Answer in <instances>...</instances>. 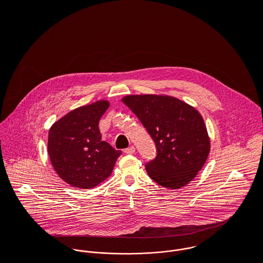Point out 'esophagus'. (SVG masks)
Returning <instances> with one entry per match:
<instances>
[{
  "mask_svg": "<svg viewBox=\"0 0 263 263\" xmlns=\"http://www.w3.org/2000/svg\"><path fill=\"white\" fill-rule=\"evenodd\" d=\"M135 152H136V148L134 146H130L124 150L125 154H135Z\"/></svg>",
  "mask_w": 263,
  "mask_h": 263,
  "instance_id": "esophagus-1",
  "label": "esophagus"
}]
</instances>
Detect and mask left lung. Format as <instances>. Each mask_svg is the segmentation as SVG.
Segmentation results:
<instances>
[{
	"instance_id": "obj_1",
	"label": "left lung",
	"mask_w": 263,
	"mask_h": 263,
	"mask_svg": "<svg viewBox=\"0 0 263 263\" xmlns=\"http://www.w3.org/2000/svg\"><path fill=\"white\" fill-rule=\"evenodd\" d=\"M122 102L137 115L153 139L157 156L146 164L161 186H185L204 165L210 138L199 112L187 103L163 95H128Z\"/></svg>"
}]
</instances>
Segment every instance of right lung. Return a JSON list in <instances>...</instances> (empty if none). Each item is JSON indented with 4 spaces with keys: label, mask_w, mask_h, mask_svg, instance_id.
Returning <instances> with one entry per match:
<instances>
[{
    "label": "right lung",
    "mask_w": 263,
    "mask_h": 263,
    "mask_svg": "<svg viewBox=\"0 0 263 263\" xmlns=\"http://www.w3.org/2000/svg\"><path fill=\"white\" fill-rule=\"evenodd\" d=\"M109 107L100 100L82 106L54 122L47 152L58 175L74 187L90 189L110 176L121 151L101 140L99 120Z\"/></svg>",
    "instance_id": "right-lung-1"
}]
</instances>
